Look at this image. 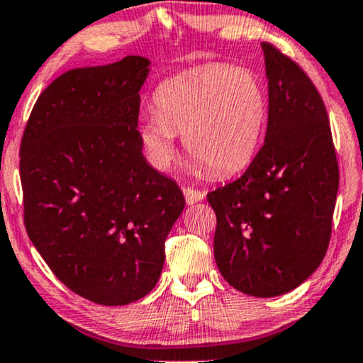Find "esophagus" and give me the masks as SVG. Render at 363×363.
<instances>
[{
    "mask_svg": "<svg viewBox=\"0 0 363 363\" xmlns=\"http://www.w3.org/2000/svg\"><path fill=\"white\" fill-rule=\"evenodd\" d=\"M182 193H184L186 203H188V205H194V203L201 201L203 198H205V193H203V191H198L193 188H184L182 189Z\"/></svg>",
    "mask_w": 363,
    "mask_h": 363,
    "instance_id": "1",
    "label": "esophagus"
}]
</instances>
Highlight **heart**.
Returning a JSON list of instances; mask_svg holds the SVG:
<instances>
[{"mask_svg":"<svg viewBox=\"0 0 363 363\" xmlns=\"http://www.w3.org/2000/svg\"><path fill=\"white\" fill-rule=\"evenodd\" d=\"M157 111L138 123V136L157 169L172 165L182 134L198 172L233 175L253 160L264 138L269 99L246 67L208 63L174 75L155 91Z\"/></svg>","mask_w":363,"mask_h":363,"instance_id":"b5f03b06","label":"heart"}]
</instances>
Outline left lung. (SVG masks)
Returning <instances> with one entry per match:
<instances>
[{"instance_id": "left-lung-1", "label": "left lung", "mask_w": 363, "mask_h": 363, "mask_svg": "<svg viewBox=\"0 0 363 363\" xmlns=\"http://www.w3.org/2000/svg\"><path fill=\"white\" fill-rule=\"evenodd\" d=\"M269 81L265 141L238 181L208 193L222 277L257 298L289 293L324 260L340 188L320 94L291 58L262 43Z\"/></svg>"}]
</instances>
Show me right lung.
I'll use <instances>...</instances> for the list:
<instances>
[{
  "label": "right lung",
  "instance_id": "1",
  "mask_svg": "<svg viewBox=\"0 0 363 363\" xmlns=\"http://www.w3.org/2000/svg\"><path fill=\"white\" fill-rule=\"evenodd\" d=\"M150 65L130 55L65 72L38 98L20 146L27 234L55 276L98 305H129L155 288L186 205L138 136Z\"/></svg>",
  "mask_w": 363,
  "mask_h": 363
}]
</instances>
